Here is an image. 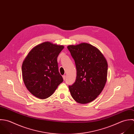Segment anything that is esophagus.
Here are the masks:
<instances>
[{
    "label": "esophagus",
    "instance_id": "1",
    "mask_svg": "<svg viewBox=\"0 0 134 134\" xmlns=\"http://www.w3.org/2000/svg\"><path fill=\"white\" fill-rule=\"evenodd\" d=\"M62 77H63V80H65V78H66V76H65V75H63Z\"/></svg>",
    "mask_w": 134,
    "mask_h": 134
}]
</instances>
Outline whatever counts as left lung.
Wrapping results in <instances>:
<instances>
[{"instance_id": "obj_1", "label": "left lung", "mask_w": 134, "mask_h": 134, "mask_svg": "<svg viewBox=\"0 0 134 134\" xmlns=\"http://www.w3.org/2000/svg\"><path fill=\"white\" fill-rule=\"evenodd\" d=\"M76 68V79L69 88L77 102L86 104L101 92L107 82L108 63L101 52L87 43L68 46Z\"/></svg>"}]
</instances>
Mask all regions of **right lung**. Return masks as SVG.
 I'll list each match as a JSON object with an SVG mask.
<instances>
[{"mask_svg":"<svg viewBox=\"0 0 134 134\" xmlns=\"http://www.w3.org/2000/svg\"><path fill=\"white\" fill-rule=\"evenodd\" d=\"M63 46L44 42L34 47L22 66V77L27 89L34 96L49 97L63 81L58 70L57 58Z\"/></svg>","mask_w":134,"mask_h":134,"instance_id":"1","label":"right lung"}]
</instances>
